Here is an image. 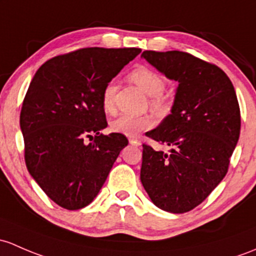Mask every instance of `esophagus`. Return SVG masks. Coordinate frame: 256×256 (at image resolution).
I'll return each instance as SVG.
<instances>
[{
  "instance_id": "esophagus-1",
  "label": "esophagus",
  "mask_w": 256,
  "mask_h": 256,
  "mask_svg": "<svg viewBox=\"0 0 256 256\" xmlns=\"http://www.w3.org/2000/svg\"><path fill=\"white\" fill-rule=\"evenodd\" d=\"M128 142H130L131 144H134V146H141V142H140L138 140H135V138H130V140H128Z\"/></svg>"
}]
</instances>
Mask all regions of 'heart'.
I'll return each mask as SVG.
<instances>
[{"label": "heart", "instance_id": "b5f03b06", "mask_svg": "<svg viewBox=\"0 0 256 256\" xmlns=\"http://www.w3.org/2000/svg\"><path fill=\"white\" fill-rule=\"evenodd\" d=\"M128 78L132 80L137 87L141 88L150 98V106L156 110H163L166 108V98L163 96L166 88V80L158 72L146 66L136 67ZM115 93H116V83L110 80L106 84L102 92V106L106 112H114L115 109ZM153 126V119L150 115H130L122 114L112 121V132L121 134L128 137H135L140 132L148 130Z\"/></svg>", "mask_w": 256, "mask_h": 256}]
</instances>
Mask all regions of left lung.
<instances>
[{
    "instance_id": "obj_1",
    "label": "left lung",
    "mask_w": 256,
    "mask_h": 256,
    "mask_svg": "<svg viewBox=\"0 0 256 256\" xmlns=\"http://www.w3.org/2000/svg\"><path fill=\"white\" fill-rule=\"evenodd\" d=\"M178 84L170 114L147 136L169 152L144 144L141 182L152 202L172 214L200 205L222 182L240 134V110L227 74L182 51H144Z\"/></svg>"
}]
</instances>
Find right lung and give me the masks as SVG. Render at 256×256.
Segmentation results:
<instances>
[{
	"instance_id": "add662e5",
	"label": "right lung",
	"mask_w": 256,
	"mask_h": 256,
	"mask_svg": "<svg viewBox=\"0 0 256 256\" xmlns=\"http://www.w3.org/2000/svg\"><path fill=\"white\" fill-rule=\"evenodd\" d=\"M140 52L137 48H84L50 58L34 74L20 110L24 160L58 206L90 205L128 146L121 134H100L108 126L102 92Z\"/></svg>"
}]
</instances>
